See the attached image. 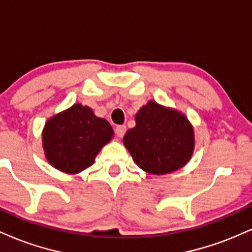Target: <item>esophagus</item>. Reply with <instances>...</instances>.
Listing matches in <instances>:
<instances>
[{
  "instance_id": "esophagus-1",
  "label": "esophagus",
  "mask_w": 252,
  "mask_h": 252,
  "mask_svg": "<svg viewBox=\"0 0 252 252\" xmlns=\"http://www.w3.org/2000/svg\"><path fill=\"white\" fill-rule=\"evenodd\" d=\"M115 131H116L118 137H123L124 134H126V126H123V124L122 126H117L116 129H115Z\"/></svg>"
}]
</instances>
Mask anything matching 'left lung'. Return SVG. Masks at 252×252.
I'll return each mask as SVG.
<instances>
[{"mask_svg": "<svg viewBox=\"0 0 252 252\" xmlns=\"http://www.w3.org/2000/svg\"><path fill=\"white\" fill-rule=\"evenodd\" d=\"M136 126L123 138L135 163L150 174H167L189 162L194 134L180 112L148 102L135 116Z\"/></svg>", "mask_w": 252, "mask_h": 252, "instance_id": "8db88e82", "label": "left lung"}]
</instances>
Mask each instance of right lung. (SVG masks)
I'll list each match as a JSON object with an SVG mask.
<instances>
[{
    "instance_id": "1",
    "label": "right lung",
    "mask_w": 252,
    "mask_h": 252,
    "mask_svg": "<svg viewBox=\"0 0 252 252\" xmlns=\"http://www.w3.org/2000/svg\"><path fill=\"white\" fill-rule=\"evenodd\" d=\"M112 134L108 121L94 116L88 106L74 104L47 121L42 131V146L52 166L74 174L94 162Z\"/></svg>"
}]
</instances>
